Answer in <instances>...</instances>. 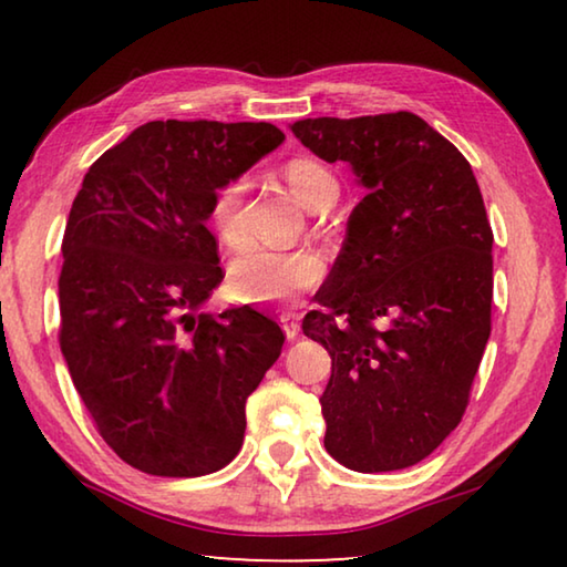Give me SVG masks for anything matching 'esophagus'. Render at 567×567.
I'll return each mask as SVG.
<instances>
[{
    "instance_id": "obj_1",
    "label": "esophagus",
    "mask_w": 567,
    "mask_h": 567,
    "mask_svg": "<svg viewBox=\"0 0 567 567\" xmlns=\"http://www.w3.org/2000/svg\"><path fill=\"white\" fill-rule=\"evenodd\" d=\"M280 324H282V330L287 334V340H295L297 334H300V318H297V315L282 312L280 315Z\"/></svg>"
}]
</instances>
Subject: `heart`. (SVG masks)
<instances>
[{
  "instance_id": "1",
  "label": "heart",
  "mask_w": 567,
  "mask_h": 567,
  "mask_svg": "<svg viewBox=\"0 0 567 567\" xmlns=\"http://www.w3.org/2000/svg\"><path fill=\"white\" fill-rule=\"evenodd\" d=\"M285 177L295 195L307 207H320L324 199L338 197V179L318 159L295 157L285 165ZM245 179H229L215 189L209 203V223L227 247L245 243ZM324 272L328 260L318 247L277 249L249 245L229 265V287L243 302H287L295 295L312 290Z\"/></svg>"
}]
</instances>
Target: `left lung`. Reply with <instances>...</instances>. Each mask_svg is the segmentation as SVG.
I'll use <instances>...</instances> for the list:
<instances>
[{"label": "left lung", "mask_w": 567, "mask_h": 567, "mask_svg": "<svg viewBox=\"0 0 567 567\" xmlns=\"http://www.w3.org/2000/svg\"><path fill=\"white\" fill-rule=\"evenodd\" d=\"M292 132L368 187L320 310L302 320L332 358L324 447L358 473L410 467L463 420L491 338L483 195L463 152L412 112L300 120Z\"/></svg>", "instance_id": "8db88e82"}]
</instances>
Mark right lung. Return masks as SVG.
<instances>
[{"label": "right lung", "instance_id": "right-lung-1", "mask_svg": "<svg viewBox=\"0 0 567 567\" xmlns=\"http://www.w3.org/2000/svg\"><path fill=\"white\" fill-rule=\"evenodd\" d=\"M282 140L270 122H147L76 192L60 348L97 433L142 473L199 477L243 447L245 402L285 334L247 305L199 310L225 277L207 217L215 189Z\"/></svg>", "mask_w": 567, "mask_h": 567}]
</instances>
